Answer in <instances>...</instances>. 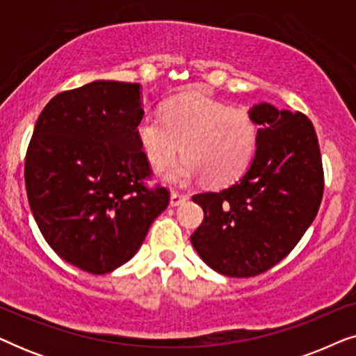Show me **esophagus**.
I'll use <instances>...</instances> for the list:
<instances>
[{"label":"esophagus","mask_w":356,"mask_h":356,"mask_svg":"<svg viewBox=\"0 0 356 356\" xmlns=\"http://www.w3.org/2000/svg\"><path fill=\"white\" fill-rule=\"evenodd\" d=\"M186 201H188L186 194L175 193V191L170 194V206H172V207H177V206H179V204H183V202H186Z\"/></svg>","instance_id":"1"}]
</instances>
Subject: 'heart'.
<instances>
[{
    "label": "heart",
    "mask_w": 356,
    "mask_h": 356,
    "mask_svg": "<svg viewBox=\"0 0 356 356\" xmlns=\"http://www.w3.org/2000/svg\"><path fill=\"white\" fill-rule=\"evenodd\" d=\"M140 149L162 179L175 186L204 178L209 186H227L250 168L257 147V124L250 111L228 106L197 90L165 102L162 118L144 116L136 128Z\"/></svg>",
    "instance_id": "1"
}]
</instances>
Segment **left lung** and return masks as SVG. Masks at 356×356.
I'll use <instances>...</instances> for the list:
<instances>
[{"mask_svg": "<svg viewBox=\"0 0 356 356\" xmlns=\"http://www.w3.org/2000/svg\"><path fill=\"white\" fill-rule=\"evenodd\" d=\"M254 159L235 184L193 201L204 220L191 235L201 259L218 274L252 277L280 262L319 211L324 172L314 126L300 111L252 105Z\"/></svg>", "mask_w": 356, "mask_h": 356, "instance_id": "1", "label": "left lung"}]
</instances>
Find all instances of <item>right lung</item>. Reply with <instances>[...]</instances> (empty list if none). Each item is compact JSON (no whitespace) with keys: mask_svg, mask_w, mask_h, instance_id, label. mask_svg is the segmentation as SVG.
<instances>
[{"mask_svg":"<svg viewBox=\"0 0 356 356\" xmlns=\"http://www.w3.org/2000/svg\"><path fill=\"white\" fill-rule=\"evenodd\" d=\"M143 116L139 84L94 81L53 97L33 128L24 168L33 218L51 250L89 274L128 262L168 206L167 188L144 184Z\"/></svg>","mask_w":356,"mask_h":356,"instance_id":"1","label":"right lung"}]
</instances>
